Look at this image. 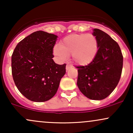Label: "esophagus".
<instances>
[{
	"instance_id": "obj_1",
	"label": "esophagus",
	"mask_w": 133,
	"mask_h": 133,
	"mask_svg": "<svg viewBox=\"0 0 133 133\" xmlns=\"http://www.w3.org/2000/svg\"><path fill=\"white\" fill-rule=\"evenodd\" d=\"M71 68H72L71 65L67 64V65H66V68H65V69H66V71H68V70L69 69H71Z\"/></svg>"
}]
</instances>
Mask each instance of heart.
I'll list each match as a JSON object with an SVG mask.
<instances>
[{
    "label": "heart",
    "mask_w": 133,
    "mask_h": 133,
    "mask_svg": "<svg viewBox=\"0 0 133 133\" xmlns=\"http://www.w3.org/2000/svg\"><path fill=\"white\" fill-rule=\"evenodd\" d=\"M98 51V41L92 34H74L62 39L61 45H56L53 53L61 61L71 54L72 61L81 65H86L95 59Z\"/></svg>",
    "instance_id": "heart-1"
}]
</instances>
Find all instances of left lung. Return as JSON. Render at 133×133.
<instances>
[{
    "label": "left lung",
    "instance_id": "8db88e82",
    "mask_svg": "<svg viewBox=\"0 0 133 133\" xmlns=\"http://www.w3.org/2000/svg\"><path fill=\"white\" fill-rule=\"evenodd\" d=\"M92 34L98 41V51L91 63L76 67L77 85L88 98L102 100L111 94L119 81L123 57L118 44L108 34L94 29Z\"/></svg>",
    "mask_w": 133,
    "mask_h": 133
}]
</instances>
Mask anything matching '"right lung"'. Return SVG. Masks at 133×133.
<instances>
[{
    "instance_id": "right-lung-1",
    "label": "right lung",
    "mask_w": 133,
    "mask_h": 133,
    "mask_svg": "<svg viewBox=\"0 0 133 133\" xmlns=\"http://www.w3.org/2000/svg\"><path fill=\"white\" fill-rule=\"evenodd\" d=\"M57 36L39 30L19 42L12 55V74L20 92L34 102L51 99L65 74L52 59Z\"/></svg>"
}]
</instances>
